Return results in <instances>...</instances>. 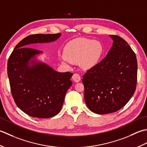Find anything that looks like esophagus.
Instances as JSON below:
<instances>
[{"instance_id": "obj_1", "label": "esophagus", "mask_w": 147, "mask_h": 147, "mask_svg": "<svg viewBox=\"0 0 147 147\" xmlns=\"http://www.w3.org/2000/svg\"><path fill=\"white\" fill-rule=\"evenodd\" d=\"M81 77H80V75L79 74H74L72 76V79L74 80V81H75L76 82H79Z\"/></svg>"}]
</instances>
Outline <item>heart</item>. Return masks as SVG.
I'll list each match as a JSON object with an SVG mask.
<instances>
[{
  "mask_svg": "<svg viewBox=\"0 0 147 147\" xmlns=\"http://www.w3.org/2000/svg\"><path fill=\"white\" fill-rule=\"evenodd\" d=\"M102 53L100 42L86 38H79L70 41L64 48L65 63H76L79 61L84 68H91L98 62Z\"/></svg>",
  "mask_w": 147,
  "mask_h": 147,
  "instance_id": "1",
  "label": "heart"
}]
</instances>
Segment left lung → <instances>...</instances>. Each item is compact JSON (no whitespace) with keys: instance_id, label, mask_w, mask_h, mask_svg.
<instances>
[{"instance_id":"1","label":"left lung","mask_w":147,"mask_h":147,"mask_svg":"<svg viewBox=\"0 0 147 147\" xmlns=\"http://www.w3.org/2000/svg\"><path fill=\"white\" fill-rule=\"evenodd\" d=\"M113 42L106 57L84 75L87 107L98 114L118 111L136 90L138 64L135 53L118 35H110Z\"/></svg>"}]
</instances>
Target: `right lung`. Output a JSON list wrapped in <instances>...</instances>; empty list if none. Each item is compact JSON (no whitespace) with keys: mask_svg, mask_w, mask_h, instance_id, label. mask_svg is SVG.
I'll return each mask as SVG.
<instances>
[{"mask_svg":"<svg viewBox=\"0 0 147 147\" xmlns=\"http://www.w3.org/2000/svg\"><path fill=\"white\" fill-rule=\"evenodd\" d=\"M61 34H35L21 40L7 62L11 91L16 105L26 114L37 118H50L61 110L67 90L72 85L70 72H58L38 61L36 56L43 52L27 47L37 43H49Z\"/></svg>","mask_w":147,"mask_h":147,"instance_id":"add662e5","label":"right lung"}]
</instances>
